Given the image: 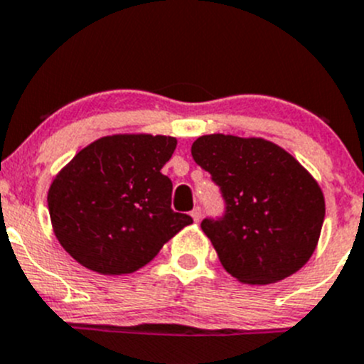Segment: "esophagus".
<instances>
[{"label":"esophagus","instance_id":"esophagus-1","mask_svg":"<svg viewBox=\"0 0 364 364\" xmlns=\"http://www.w3.org/2000/svg\"><path fill=\"white\" fill-rule=\"evenodd\" d=\"M190 215H192V219L196 220V223H199V220L203 219V210L199 208V206H196V208L192 210V213H190Z\"/></svg>","mask_w":364,"mask_h":364}]
</instances>
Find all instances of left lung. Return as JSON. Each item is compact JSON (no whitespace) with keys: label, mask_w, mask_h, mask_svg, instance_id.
Segmentation results:
<instances>
[{"label":"left lung","mask_w":364,"mask_h":364,"mask_svg":"<svg viewBox=\"0 0 364 364\" xmlns=\"http://www.w3.org/2000/svg\"><path fill=\"white\" fill-rule=\"evenodd\" d=\"M192 158L220 188L224 215L201 223L223 267L244 284H273L307 264L320 239V185L287 151L262 138L206 134Z\"/></svg>","instance_id":"8db88e82"}]
</instances>
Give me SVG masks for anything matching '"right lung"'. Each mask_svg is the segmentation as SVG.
Instances as JSON below:
<instances>
[{
	"label": "right lung",
	"instance_id": "right-lung-1",
	"mask_svg": "<svg viewBox=\"0 0 364 364\" xmlns=\"http://www.w3.org/2000/svg\"><path fill=\"white\" fill-rule=\"evenodd\" d=\"M176 145L161 134L104 136L55 176L50 219L77 262L100 274L134 273L192 224L171 208L172 181L161 174Z\"/></svg>",
	"mask_w": 364,
	"mask_h": 364
}]
</instances>
